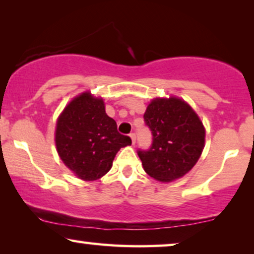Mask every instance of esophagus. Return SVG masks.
Segmentation results:
<instances>
[{"label": "esophagus", "instance_id": "esophagus-1", "mask_svg": "<svg viewBox=\"0 0 254 254\" xmlns=\"http://www.w3.org/2000/svg\"><path fill=\"white\" fill-rule=\"evenodd\" d=\"M129 136L131 138V143L135 144V142H136V135H135V133H130Z\"/></svg>", "mask_w": 254, "mask_h": 254}]
</instances>
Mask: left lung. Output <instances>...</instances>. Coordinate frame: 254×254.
<instances>
[{
    "mask_svg": "<svg viewBox=\"0 0 254 254\" xmlns=\"http://www.w3.org/2000/svg\"><path fill=\"white\" fill-rule=\"evenodd\" d=\"M152 135L150 148L138 149L144 171L159 182H172L195 165L204 147V128L189 104L178 98L154 99L144 113Z\"/></svg>",
    "mask_w": 254,
    "mask_h": 254,
    "instance_id": "left-lung-1",
    "label": "left lung"
}]
</instances>
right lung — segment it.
I'll return each instance as SVG.
<instances>
[{
  "mask_svg": "<svg viewBox=\"0 0 254 254\" xmlns=\"http://www.w3.org/2000/svg\"><path fill=\"white\" fill-rule=\"evenodd\" d=\"M55 143L62 162L79 179L91 182L110 171L117 152L131 140L118 131L116 121L105 113L103 99L84 92L59 118Z\"/></svg>",
  "mask_w": 254,
  "mask_h": 254,
  "instance_id": "1",
  "label": "right lung"
}]
</instances>
